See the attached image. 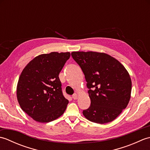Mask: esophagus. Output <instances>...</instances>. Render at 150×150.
Wrapping results in <instances>:
<instances>
[{
    "mask_svg": "<svg viewBox=\"0 0 150 150\" xmlns=\"http://www.w3.org/2000/svg\"><path fill=\"white\" fill-rule=\"evenodd\" d=\"M72 98H73L74 100H77V98H78V94H77V93L74 94V95H73V96H72Z\"/></svg>",
    "mask_w": 150,
    "mask_h": 150,
    "instance_id": "obj_1",
    "label": "esophagus"
}]
</instances>
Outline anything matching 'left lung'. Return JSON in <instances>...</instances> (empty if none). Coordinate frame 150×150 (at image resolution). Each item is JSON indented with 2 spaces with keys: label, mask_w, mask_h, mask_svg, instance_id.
Listing matches in <instances>:
<instances>
[{
  "label": "left lung",
  "mask_w": 150,
  "mask_h": 150,
  "mask_svg": "<svg viewBox=\"0 0 150 150\" xmlns=\"http://www.w3.org/2000/svg\"><path fill=\"white\" fill-rule=\"evenodd\" d=\"M73 59L83 71L91 105L83 111L88 120L97 124L111 122L128 106L132 80L119 60L106 53L73 52Z\"/></svg>",
  "instance_id": "8db88e82"
}]
</instances>
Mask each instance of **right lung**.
I'll return each mask as SVG.
<instances>
[{
	"mask_svg": "<svg viewBox=\"0 0 150 150\" xmlns=\"http://www.w3.org/2000/svg\"><path fill=\"white\" fill-rule=\"evenodd\" d=\"M70 53L41 54L22 70L17 86L21 109L33 120L49 122L64 113L69 101L63 96L59 75Z\"/></svg>",
	"mask_w": 150,
	"mask_h": 150,
	"instance_id": "1",
	"label": "right lung"
}]
</instances>
